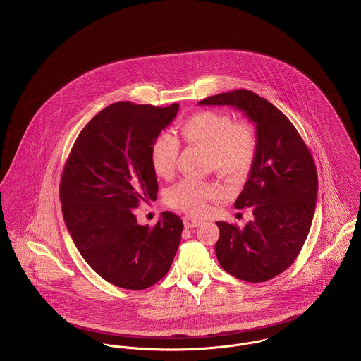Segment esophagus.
I'll return each instance as SVG.
<instances>
[{"instance_id": "1", "label": "esophagus", "mask_w": 361, "mask_h": 361, "mask_svg": "<svg viewBox=\"0 0 361 361\" xmlns=\"http://www.w3.org/2000/svg\"><path fill=\"white\" fill-rule=\"evenodd\" d=\"M200 224H202V221L197 219V218H195V216H185V218H184V225H185V228H188V229L196 228V226H199Z\"/></svg>"}]
</instances>
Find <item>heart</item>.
Wrapping results in <instances>:
<instances>
[{
    "mask_svg": "<svg viewBox=\"0 0 361 361\" xmlns=\"http://www.w3.org/2000/svg\"><path fill=\"white\" fill-rule=\"evenodd\" d=\"M180 136L185 143L207 149L209 166L231 180H244L254 166L257 133L248 120L233 121L229 113L203 110L180 124ZM178 155V140L168 133L159 135L149 149V161L155 174L166 180L171 178L177 169ZM225 193V188L216 181L190 177L170 190L168 200L174 209L200 215Z\"/></svg>",
    "mask_w": 361,
    "mask_h": 361,
    "instance_id": "1",
    "label": "heart"
}]
</instances>
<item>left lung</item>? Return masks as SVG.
<instances>
[{
    "label": "left lung",
    "mask_w": 361,
    "mask_h": 361,
    "mask_svg": "<svg viewBox=\"0 0 361 361\" xmlns=\"http://www.w3.org/2000/svg\"><path fill=\"white\" fill-rule=\"evenodd\" d=\"M199 105H229L254 121L257 154L234 207H251L243 229L216 222L221 267L247 282H266L292 266L311 229L318 195L314 158L289 118L250 90L212 95Z\"/></svg>",
    "instance_id": "8db88e82"
}]
</instances>
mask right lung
Returning a JSON list of instances; mask_svg holds the SVG:
<instances>
[{"label":"right lung","instance_id":"obj_1","mask_svg":"<svg viewBox=\"0 0 361 361\" xmlns=\"http://www.w3.org/2000/svg\"><path fill=\"white\" fill-rule=\"evenodd\" d=\"M177 111L178 104H111L82 129L65 162V225L88 266L123 289L157 283L180 245L184 225L178 215L162 212L152 228L139 225L135 215L142 203L157 199L149 149Z\"/></svg>","mask_w":361,"mask_h":361}]
</instances>
